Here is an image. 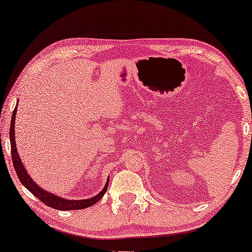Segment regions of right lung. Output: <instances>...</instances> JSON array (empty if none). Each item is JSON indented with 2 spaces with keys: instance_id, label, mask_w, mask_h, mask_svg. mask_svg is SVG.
Wrapping results in <instances>:
<instances>
[{
  "instance_id": "right-lung-1",
  "label": "right lung",
  "mask_w": 252,
  "mask_h": 252,
  "mask_svg": "<svg viewBox=\"0 0 252 252\" xmlns=\"http://www.w3.org/2000/svg\"><path fill=\"white\" fill-rule=\"evenodd\" d=\"M16 109L18 107H15L13 110V114H12V118H11V128H10V142H11V155H12V162H13V166L14 170L18 174L19 180L21 181V183L26 187L29 191H30L33 195H35V197L44 203L48 207L57 209V210H61V211H69V210H80V209H85L88 207H92L94 203L101 199L102 196L107 191V188H108V183L109 180L106 182L105 188L102 189V191L97 194L96 196L92 197V199H86V200H65V199H61V197L53 195L51 193H49L47 191H44L43 189L39 188L34 182H33L30 175L28 174L26 168H24L23 164L20 159V156L16 152V145H15V137H14V124H15V114H16Z\"/></svg>"
}]
</instances>
